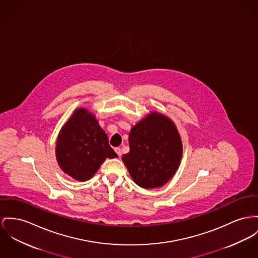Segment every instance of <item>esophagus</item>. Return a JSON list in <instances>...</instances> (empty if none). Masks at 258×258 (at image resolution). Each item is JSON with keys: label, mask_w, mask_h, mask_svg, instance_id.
<instances>
[{"label": "esophagus", "mask_w": 258, "mask_h": 258, "mask_svg": "<svg viewBox=\"0 0 258 258\" xmlns=\"http://www.w3.org/2000/svg\"><path fill=\"white\" fill-rule=\"evenodd\" d=\"M114 151H115V153L118 155V156H121L122 153H121L120 148H115V149H114Z\"/></svg>", "instance_id": "34e87169"}]
</instances>
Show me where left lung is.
I'll list each match as a JSON object with an SVG mask.
<instances>
[{"mask_svg": "<svg viewBox=\"0 0 258 258\" xmlns=\"http://www.w3.org/2000/svg\"><path fill=\"white\" fill-rule=\"evenodd\" d=\"M130 152L122 156L131 177L145 189L166 184L182 158V142L168 117L153 112L140 121L129 134Z\"/></svg>", "mask_w": 258, "mask_h": 258, "instance_id": "left-lung-1", "label": "left lung"}]
</instances>
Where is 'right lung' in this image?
Segmentation results:
<instances>
[{"label":"right lung","instance_id":"right-lung-1","mask_svg":"<svg viewBox=\"0 0 258 258\" xmlns=\"http://www.w3.org/2000/svg\"><path fill=\"white\" fill-rule=\"evenodd\" d=\"M55 152L60 168L78 181L91 179L105 158L118 156L95 116L84 108L75 110L60 130Z\"/></svg>","mask_w":258,"mask_h":258}]
</instances>
